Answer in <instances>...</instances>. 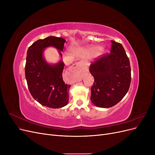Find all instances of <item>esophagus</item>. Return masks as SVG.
<instances>
[{
    "instance_id": "34e87169",
    "label": "esophagus",
    "mask_w": 155,
    "mask_h": 155,
    "mask_svg": "<svg viewBox=\"0 0 155 155\" xmlns=\"http://www.w3.org/2000/svg\"><path fill=\"white\" fill-rule=\"evenodd\" d=\"M84 70H85V66L83 63L81 62H78L73 64V66L70 68V71L74 74L82 76Z\"/></svg>"
}]
</instances>
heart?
<instances>
[{"label":"heart","instance_id":"obj_1","mask_svg":"<svg viewBox=\"0 0 155 155\" xmlns=\"http://www.w3.org/2000/svg\"><path fill=\"white\" fill-rule=\"evenodd\" d=\"M98 50V47L97 46H90L86 49V51L88 53H94Z\"/></svg>","mask_w":155,"mask_h":155}]
</instances>
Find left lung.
I'll return each mask as SVG.
<instances>
[{"label": "left lung", "instance_id": "1", "mask_svg": "<svg viewBox=\"0 0 155 155\" xmlns=\"http://www.w3.org/2000/svg\"><path fill=\"white\" fill-rule=\"evenodd\" d=\"M110 54L92 63L89 71L94 78L91 100L102 108H109L120 101L128 92L131 74L129 58L121 44L111 41Z\"/></svg>", "mask_w": 155, "mask_h": 155}]
</instances>
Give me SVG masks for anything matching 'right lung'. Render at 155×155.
Listing matches in <instances>:
<instances>
[{
	"instance_id": "right-lung-1",
	"label": "right lung",
	"mask_w": 155,
	"mask_h": 155,
	"mask_svg": "<svg viewBox=\"0 0 155 155\" xmlns=\"http://www.w3.org/2000/svg\"><path fill=\"white\" fill-rule=\"evenodd\" d=\"M66 40L61 37L49 36L33 43L27 51L25 76L30 92L40 104L52 109H58L68 103L70 85L63 81L62 73L64 64L60 60L50 64L44 58L45 49L52 46L61 51Z\"/></svg>"
}]
</instances>
